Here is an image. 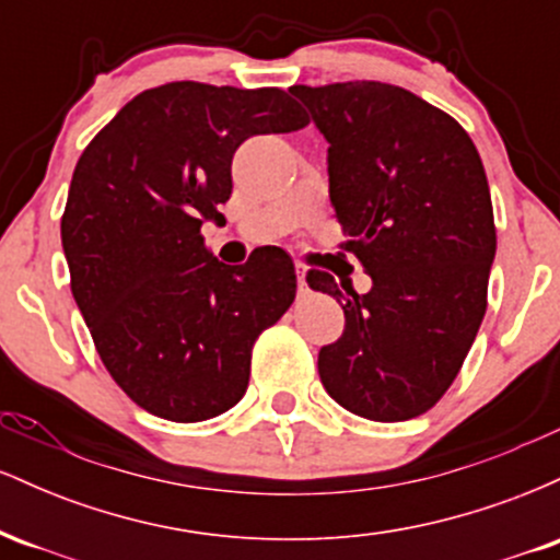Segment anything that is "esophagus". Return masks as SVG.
<instances>
[{
    "label": "esophagus",
    "instance_id": "obj_1",
    "mask_svg": "<svg viewBox=\"0 0 560 560\" xmlns=\"http://www.w3.org/2000/svg\"><path fill=\"white\" fill-rule=\"evenodd\" d=\"M294 271H298V287H300V294H305V292H307V281H305V266H302V262H298V266H294Z\"/></svg>",
    "mask_w": 560,
    "mask_h": 560
}]
</instances>
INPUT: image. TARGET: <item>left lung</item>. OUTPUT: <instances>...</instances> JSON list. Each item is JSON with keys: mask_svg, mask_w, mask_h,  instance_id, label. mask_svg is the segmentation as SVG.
<instances>
[{"mask_svg": "<svg viewBox=\"0 0 560 560\" xmlns=\"http://www.w3.org/2000/svg\"><path fill=\"white\" fill-rule=\"evenodd\" d=\"M329 141V197L371 289L307 284L342 302L345 331L320 347L329 395L371 421L427 413L458 376L487 311L494 260L490 184L455 118L392 83L289 89Z\"/></svg>", "mask_w": 560, "mask_h": 560, "instance_id": "left-lung-1", "label": "left lung"}]
</instances>
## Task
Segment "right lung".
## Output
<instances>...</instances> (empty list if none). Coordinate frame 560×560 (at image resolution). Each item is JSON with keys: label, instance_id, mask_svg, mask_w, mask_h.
I'll return each mask as SVG.
<instances>
[{"label": "right lung", "instance_id": "add662e5", "mask_svg": "<svg viewBox=\"0 0 560 560\" xmlns=\"http://www.w3.org/2000/svg\"><path fill=\"white\" fill-rule=\"evenodd\" d=\"M307 115L281 89L173 81L133 96L79 158L62 213L75 305L120 389L195 423L242 400L253 345L298 292L294 262L260 247L218 262L205 221L231 197V158Z\"/></svg>", "mask_w": 560, "mask_h": 560}]
</instances>
